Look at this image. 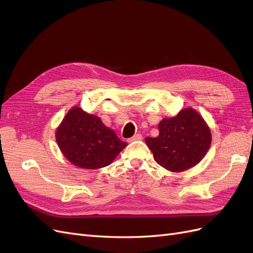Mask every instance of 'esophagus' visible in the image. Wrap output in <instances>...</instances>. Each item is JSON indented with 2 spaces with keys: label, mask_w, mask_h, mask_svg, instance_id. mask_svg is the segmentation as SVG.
<instances>
[{
  "label": "esophagus",
  "mask_w": 253,
  "mask_h": 253,
  "mask_svg": "<svg viewBox=\"0 0 253 253\" xmlns=\"http://www.w3.org/2000/svg\"><path fill=\"white\" fill-rule=\"evenodd\" d=\"M142 139V135L141 134H136L134 135L132 138L128 139V142H133V141H136V140H141Z\"/></svg>",
  "instance_id": "obj_1"
}]
</instances>
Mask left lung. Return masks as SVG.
Instances as JSON below:
<instances>
[{"mask_svg":"<svg viewBox=\"0 0 253 253\" xmlns=\"http://www.w3.org/2000/svg\"><path fill=\"white\" fill-rule=\"evenodd\" d=\"M158 129L157 137L144 140L155 162L171 172H182L196 166L210 148V128L194 109L187 108L172 118H164Z\"/></svg>","mask_w":253,"mask_h":253,"instance_id":"obj_1","label":"left lung"}]
</instances>
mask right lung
Wrapping results in <instances>:
<instances>
[{"label":"right lung","mask_w":253,"mask_h":253,"mask_svg":"<svg viewBox=\"0 0 253 253\" xmlns=\"http://www.w3.org/2000/svg\"><path fill=\"white\" fill-rule=\"evenodd\" d=\"M56 141L64 157L82 169L109 166L127 143L98 116L74 106L56 129Z\"/></svg>","instance_id":"obj_1"}]
</instances>
